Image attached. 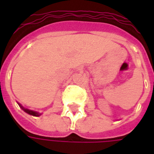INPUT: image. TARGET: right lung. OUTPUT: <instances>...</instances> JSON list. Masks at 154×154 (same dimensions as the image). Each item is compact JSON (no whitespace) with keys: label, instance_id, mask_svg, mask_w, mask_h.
I'll use <instances>...</instances> for the list:
<instances>
[{"label":"right lung","instance_id":"1","mask_svg":"<svg viewBox=\"0 0 154 154\" xmlns=\"http://www.w3.org/2000/svg\"><path fill=\"white\" fill-rule=\"evenodd\" d=\"M19 105V106L21 108L22 110L25 111V113L29 114V115H30V116H36V117H38V116H40L42 114L39 113V112H37V111H35V110H29V109H27V108H25V107L22 106L21 104H20L19 102H17Z\"/></svg>","mask_w":154,"mask_h":154}]
</instances>
